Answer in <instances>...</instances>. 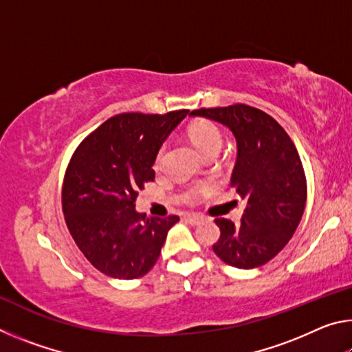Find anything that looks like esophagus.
I'll use <instances>...</instances> for the list:
<instances>
[{"label":"esophagus","instance_id":"34e87169","mask_svg":"<svg viewBox=\"0 0 352 352\" xmlns=\"http://www.w3.org/2000/svg\"><path fill=\"white\" fill-rule=\"evenodd\" d=\"M184 219H186V222H189L190 225H199L201 220H204V217L199 216V214H188Z\"/></svg>","mask_w":352,"mask_h":352}]
</instances>
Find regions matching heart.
<instances>
[{
	"instance_id": "1",
	"label": "heart",
	"mask_w": 352,
	"mask_h": 352,
	"mask_svg": "<svg viewBox=\"0 0 352 352\" xmlns=\"http://www.w3.org/2000/svg\"><path fill=\"white\" fill-rule=\"evenodd\" d=\"M188 136H189V140L192 141V144L197 147L201 153L206 155V157L210 153H219V151L222 148V144H223L222 132H220V129L211 121H197V122L190 124L188 129ZM164 151H166L164 146L160 147L157 158H155V168H160V166H162ZM206 188L208 186L192 189L189 192V197L190 199L197 197V194L200 192V190H205Z\"/></svg>"
}]
</instances>
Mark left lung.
Masks as SVG:
<instances>
[{"instance_id":"1","label":"left lung","mask_w":352,"mask_h":352,"mask_svg":"<svg viewBox=\"0 0 352 352\" xmlns=\"http://www.w3.org/2000/svg\"><path fill=\"white\" fill-rule=\"evenodd\" d=\"M194 116L217 121L234 133L237 162L231 186L247 201L241 222L216 219L212 250L225 264L254 269L275 258L292 239L307 200L300 153L287 132L265 111L247 104L199 109Z\"/></svg>"}]
</instances>
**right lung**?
I'll use <instances>...</instances> for the list:
<instances>
[{
    "instance_id": "obj_1",
    "label": "right lung",
    "mask_w": 352,
    "mask_h": 352,
    "mask_svg": "<svg viewBox=\"0 0 352 352\" xmlns=\"http://www.w3.org/2000/svg\"><path fill=\"white\" fill-rule=\"evenodd\" d=\"M189 110L164 115L121 113L83 140L62 184L65 222L83 256L104 275L135 279L157 262L178 216L146 217L135 211L163 141Z\"/></svg>"
}]
</instances>
